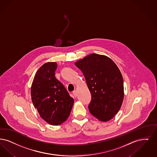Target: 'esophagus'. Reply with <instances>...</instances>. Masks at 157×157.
<instances>
[{"label": "esophagus", "instance_id": "34e87169", "mask_svg": "<svg viewBox=\"0 0 157 157\" xmlns=\"http://www.w3.org/2000/svg\"><path fill=\"white\" fill-rule=\"evenodd\" d=\"M73 96H75V97H77V91H73Z\"/></svg>", "mask_w": 157, "mask_h": 157}]
</instances>
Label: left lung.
I'll use <instances>...</instances> for the list:
<instances>
[{
  "instance_id": "left-lung-1",
  "label": "left lung",
  "mask_w": 157,
  "mask_h": 157,
  "mask_svg": "<svg viewBox=\"0 0 157 157\" xmlns=\"http://www.w3.org/2000/svg\"><path fill=\"white\" fill-rule=\"evenodd\" d=\"M75 65L86 78L91 95L90 113L101 121H108L120 110L124 98L121 73L109 57L91 54Z\"/></svg>"
}]
</instances>
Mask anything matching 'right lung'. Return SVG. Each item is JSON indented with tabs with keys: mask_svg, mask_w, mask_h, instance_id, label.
Returning a JSON list of instances; mask_svg holds the SVG:
<instances>
[{
	"mask_svg": "<svg viewBox=\"0 0 157 157\" xmlns=\"http://www.w3.org/2000/svg\"><path fill=\"white\" fill-rule=\"evenodd\" d=\"M55 62L44 64L36 72L31 87L32 101L41 118L58 125L64 123L72 109L74 99L55 77Z\"/></svg>",
	"mask_w": 157,
	"mask_h": 157,
	"instance_id": "1",
	"label": "right lung"
}]
</instances>
